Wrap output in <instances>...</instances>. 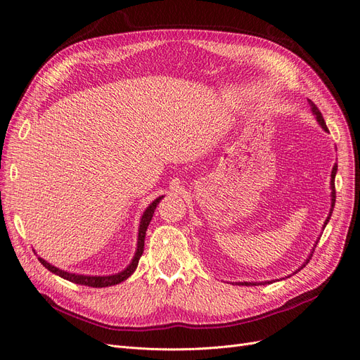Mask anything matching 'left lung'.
<instances>
[{
	"label": "left lung",
	"mask_w": 360,
	"mask_h": 360,
	"mask_svg": "<svg viewBox=\"0 0 360 360\" xmlns=\"http://www.w3.org/2000/svg\"><path fill=\"white\" fill-rule=\"evenodd\" d=\"M309 102V106H311V111H312V114H314V117H315V120H317V122H319V124L321 126V129L324 130V132H329V130H328V126H326V123H324V118H323V115H321V112L319 111V108L317 106H315V103L314 102H311V101H308ZM336 171H338V165H336V163H335V165H333V168H332V174H330V212H329V214H328V217H326V221H324V225H323V228H326V225H328V222H329V219H330V216H332V212H333V207H335V198H336V193H335V176H336ZM314 249L315 248H312V250H311V254H309V257L307 258V259H304V263L296 270V271H294V274H297V271L300 270V269H303L304 266H307L308 264V261L311 259V255H312V252H314ZM292 274V275H294ZM288 278V276H287ZM271 282H274V281H264V282H237V284L238 285H264V284H271Z\"/></svg>",
	"instance_id": "left-lung-1"
}]
</instances>
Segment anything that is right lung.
I'll return each instance as SVG.
<instances>
[{
    "label": "right lung",
    "mask_w": 360,
    "mask_h": 360,
    "mask_svg": "<svg viewBox=\"0 0 360 360\" xmlns=\"http://www.w3.org/2000/svg\"><path fill=\"white\" fill-rule=\"evenodd\" d=\"M162 197H158L153 202L148 204L147 209L144 210L143 216H141V221H139V228H138V242H136V250H135V255L132 258V261L127 264L126 269H123L122 271H118V274H112V275H103V276H93V275H79V274H70L68 270H61L56 266H52L51 263H48L46 259H43L41 257H37L40 263L45 266L49 271L52 274L58 275L63 279H68L70 282H75V284H79V285H86V287H93V288H103V287H111V285H117L120 282L126 281L130 275L134 274L138 267V261L144 252V240H146V231L147 228L151 222V217L155 214L156 210V205L160 202Z\"/></svg>",
    "instance_id": "1"
}]
</instances>
